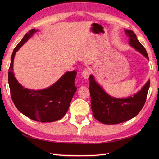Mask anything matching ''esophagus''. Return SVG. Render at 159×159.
Masks as SVG:
<instances>
[{
	"mask_svg": "<svg viewBox=\"0 0 159 159\" xmlns=\"http://www.w3.org/2000/svg\"><path fill=\"white\" fill-rule=\"evenodd\" d=\"M90 75V70L89 68H85L81 72V76L84 78L85 79H87Z\"/></svg>",
	"mask_w": 159,
	"mask_h": 159,
	"instance_id": "1",
	"label": "esophagus"
}]
</instances>
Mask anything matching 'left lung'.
<instances>
[{
  "mask_svg": "<svg viewBox=\"0 0 159 159\" xmlns=\"http://www.w3.org/2000/svg\"><path fill=\"white\" fill-rule=\"evenodd\" d=\"M129 39V44L148 59V55L143 45L137 39L133 31L124 30ZM91 107L93 117L104 124H116L129 120L140 112L146 102L150 87L148 80L141 90L126 98H117L107 93L98 85L93 76L89 78Z\"/></svg>",
  "mask_w": 159,
  "mask_h": 159,
  "instance_id": "obj_1",
  "label": "left lung"
}]
</instances>
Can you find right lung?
<instances>
[{"instance_id": "add662e5", "label": "right lung", "mask_w": 159, "mask_h": 159, "mask_svg": "<svg viewBox=\"0 0 159 159\" xmlns=\"http://www.w3.org/2000/svg\"><path fill=\"white\" fill-rule=\"evenodd\" d=\"M38 30L33 29L26 33L12 53L8 82L13 103L20 112L30 119L40 122H52L62 118L69 109L76 91L74 80L76 71L67 72L53 85L41 90L25 88L13 74V60L16 52L31 38Z\"/></svg>"}]
</instances>
